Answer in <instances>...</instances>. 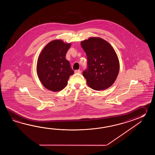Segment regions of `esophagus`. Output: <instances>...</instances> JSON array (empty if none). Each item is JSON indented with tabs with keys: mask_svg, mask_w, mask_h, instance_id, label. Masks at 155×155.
Returning <instances> with one entry per match:
<instances>
[{
	"mask_svg": "<svg viewBox=\"0 0 155 155\" xmlns=\"http://www.w3.org/2000/svg\"><path fill=\"white\" fill-rule=\"evenodd\" d=\"M81 71L80 70H76L75 71V73H81Z\"/></svg>",
	"mask_w": 155,
	"mask_h": 155,
	"instance_id": "obj_1",
	"label": "esophagus"
}]
</instances>
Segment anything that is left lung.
<instances>
[{
  "label": "left lung",
  "mask_w": 155,
  "mask_h": 155,
  "mask_svg": "<svg viewBox=\"0 0 155 155\" xmlns=\"http://www.w3.org/2000/svg\"><path fill=\"white\" fill-rule=\"evenodd\" d=\"M87 55V68L82 72L87 84L95 90L108 89L115 81L120 64L115 50L107 41L91 37L81 41Z\"/></svg>",
  "instance_id": "1"
}]
</instances>
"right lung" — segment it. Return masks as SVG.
<instances>
[{
    "label": "right lung",
    "instance_id": "right-lung-1",
    "mask_svg": "<svg viewBox=\"0 0 155 155\" xmlns=\"http://www.w3.org/2000/svg\"><path fill=\"white\" fill-rule=\"evenodd\" d=\"M71 44L55 40L44 47L38 59L36 71L43 86L54 92L63 90L74 74L69 61L65 59Z\"/></svg>",
    "mask_w": 155,
    "mask_h": 155
}]
</instances>
